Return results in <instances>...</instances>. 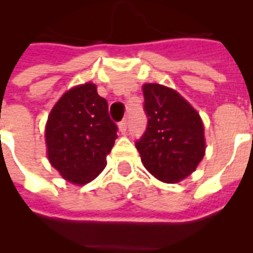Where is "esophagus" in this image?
<instances>
[{"instance_id": "1", "label": "esophagus", "mask_w": 253, "mask_h": 253, "mask_svg": "<svg viewBox=\"0 0 253 253\" xmlns=\"http://www.w3.org/2000/svg\"><path fill=\"white\" fill-rule=\"evenodd\" d=\"M127 128H128V127H127V119H123L122 122L119 123V130H121L122 134H126Z\"/></svg>"}]
</instances>
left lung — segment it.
<instances>
[{
  "instance_id": "8db88e82",
  "label": "left lung",
  "mask_w": 253,
  "mask_h": 253,
  "mask_svg": "<svg viewBox=\"0 0 253 253\" xmlns=\"http://www.w3.org/2000/svg\"><path fill=\"white\" fill-rule=\"evenodd\" d=\"M148 122L135 146L143 166L158 180L173 184L194 172L205 155L200 114L176 90L159 84L143 85Z\"/></svg>"
}]
</instances>
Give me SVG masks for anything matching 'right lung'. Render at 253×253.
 <instances>
[{
    "mask_svg": "<svg viewBox=\"0 0 253 253\" xmlns=\"http://www.w3.org/2000/svg\"><path fill=\"white\" fill-rule=\"evenodd\" d=\"M117 131L107 101L98 95L94 84L72 87L48 115L45 143L49 163L65 180L87 184L106 167Z\"/></svg>",
    "mask_w": 253,
    "mask_h": 253,
    "instance_id": "1",
    "label": "right lung"
}]
</instances>
